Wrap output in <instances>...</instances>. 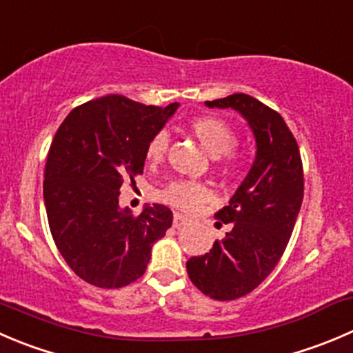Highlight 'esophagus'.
I'll use <instances>...</instances> for the list:
<instances>
[{
	"mask_svg": "<svg viewBox=\"0 0 353 353\" xmlns=\"http://www.w3.org/2000/svg\"><path fill=\"white\" fill-rule=\"evenodd\" d=\"M188 222H190V219L188 217H184V215L181 214H174V219H172L174 228H183V225H186Z\"/></svg>",
	"mask_w": 353,
	"mask_h": 353,
	"instance_id": "obj_1",
	"label": "esophagus"
}]
</instances>
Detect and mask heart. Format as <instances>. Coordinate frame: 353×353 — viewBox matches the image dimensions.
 <instances>
[{
    "mask_svg": "<svg viewBox=\"0 0 353 353\" xmlns=\"http://www.w3.org/2000/svg\"><path fill=\"white\" fill-rule=\"evenodd\" d=\"M191 131L196 136L200 145L203 146L205 152L214 159L224 162L225 167H232L236 163L234 157H231V150L236 145V132L232 131L231 125L222 119L214 117V115H201V117L193 119L191 122ZM167 148H169V136L167 132H157L150 139L146 146V160L150 163H159L165 159ZM210 190L201 183H193V181H174L172 184L162 191V200L181 210L193 212L200 208L205 201L210 198Z\"/></svg>",
    "mask_w": 353,
    "mask_h": 353,
    "instance_id": "b5f03b06",
    "label": "heart"
}]
</instances>
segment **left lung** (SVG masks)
I'll return each mask as SVG.
<instances>
[{
  "instance_id": "8db88e82",
  "label": "left lung",
  "mask_w": 353,
  "mask_h": 353,
  "mask_svg": "<svg viewBox=\"0 0 353 353\" xmlns=\"http://www.w3.org/2000/svg\"><path fill=\"white\" fill-rule=\"evenodd\" d=\"M205 105L238 112L255 138L248 174L228 207L215 214L229 231L210 252L186 262L188 276L201 293L236 300L268 278L285 253L303 200L302 159L281 115L250 94L236 93Z\"/></svg>"
}]
</instances>
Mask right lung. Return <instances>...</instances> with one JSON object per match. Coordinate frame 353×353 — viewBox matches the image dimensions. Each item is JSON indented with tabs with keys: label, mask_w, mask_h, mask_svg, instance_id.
Masks as SVG:
<instances>
[{
	"label": "right lung",
	"mask_w": 353,
	"mask_h": 353,
	"mask_svg": "<svg viewBox=\"0 0 353 353\" xmlns=\"http://www.w3.org/2000/svg\"><path fill=\"white\" fill-rule=\"evenodd\" d=\"M177 108L108 94L74 108L58 128L44 170V207L54 245L85 283L110 290L141 278L153 243L172 225L165 205L132 215L119 196L124 181L136 184L143 174L150 139Z\"/></svg>",
	"instance_id": "1"
}]
</instances>
